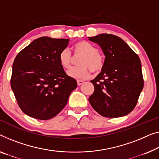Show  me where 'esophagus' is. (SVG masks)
<instances>
[{
    "label": "esophagus",
    "mask_w": 159,
    "mask_h": 159,
    "mask_svg": "<svg viewBox=\"0 0 159 159\" xmlns=\"http://www.w3.org/2000/svg\"><path fill=\"white\" fill-rule=\"evenodd\" d=\"M84 81H83V80H77V84H78V86H80V85H82L83 84H84Z\"/></svg>",
    "instance_id": "obj_1"
}]
</instances>
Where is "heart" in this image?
I'll return each mask as SVG.
<instances>
[{
    "label": "heart",
    "instance_id": "b5f03b06",
    "mask_svg": "<svg viewBox=\"0 0 159 159\" xmlns=\"http://www.w3.org/2000/svg\"><path fill=\"white\" fill-rule=\"evenodd\" d=\"M75 56H81L78 65L79 67L73 68L67 72V75L75 79H85L89 75L90 70L93 73L100 72L104 66V57L98 51L96 46L86 41H80L73 46ZM59 63L64 69L71 66L72 56L69 50L65 48L59 53Z\"/></svg>",
    "mask_w": 159,
    "mask_h": 159
}]
</instances>
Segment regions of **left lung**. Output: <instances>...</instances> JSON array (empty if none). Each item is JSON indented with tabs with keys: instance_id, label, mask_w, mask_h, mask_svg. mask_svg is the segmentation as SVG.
Masks as SVG:
<instances>
[{
	"instance_id": "left-lung-1",
	"label": "left lung",
	"mask_w": 159,
	"mask_h": 159,
	"mask_svg": "<svg viewBox=\"0 0 159 159\" xmlns=\"http://www.w3.org/2000/svg\"><path fill=\"white\" fill-rule=\"evenodd\" d=\"M89 39L106 56L101 72L91 80L94 92L89 102L104 117L124 116L134 110L143 88L140 58L116 35L103 34Z\"/></svg>"
}]
</instances>
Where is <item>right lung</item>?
<instances>
[{
  "mask_svg": "<svg viewBox=\"0 0 159 159\" xmlns=\"http://www.w3.org/2000/svg\"><path fill=\"white\" fill-rule=\"evenodd\" d=\"M68 41L41 37L16 56L11 86L19 107L28 116L39 120L55 117L76 89V80L66 74L59 63V53Z\"/></svg>",
  "mask_w": 159,
  "mask_h": 159,
  "instance_id": "1",
  "label": "right lung"
}]
</instances>
